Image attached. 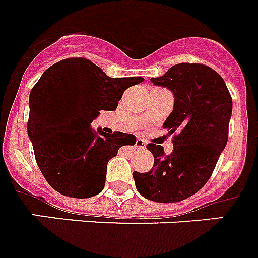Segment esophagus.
I'll return each mask as SVG.
<instances>
[{"label":"esophagus","instance_id":"esophagus-1","mask_svg":"<svg viewBox=\"0 0 258 258\" xmlns=\"http://www.w3.org/2000/svg\"><path fill=\"white\" fill-rule=\"evenodd\" d=\"M136 148H137V149H141V150L145 149V148H146L145 141H144V140H141V139L136 140Z\"/></svg>","mask_w":258,"mask_h":258}]
</instances>
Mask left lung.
I'll return each mask as SVG.
<instances>
[{
	"label": "left lung",
	"mask_w": 258,
	"mask_h": 258,
	"mask_svg": "<svg viewBox=\"0 0 258 258\" xmlns=\"http://www.w3.org/2000/svg\"><path fill=\"white\" fill-rule=\"evenodd\" d=\"M154 85L173 93V112L164 127L173 139V152L149 144L154 157L152 170L133 172L140 195L157 203H177L207 184L228 142L232 97L225 81L212 68L201 63H177Z\"/></svg>",
	"instance_id": "1"
}]
</instances>
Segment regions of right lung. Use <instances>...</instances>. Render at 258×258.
<instances>
[{
  "instance_id": "obj_1",
  "label": "right lung",
  "mask_w": 258,
  "mask_h": 258,
  "mask_svg": "<svg viewBox=\"0 0 258 258\" xmlns=\"http://www.w3.org/2000/svg\"><path fill=\"white\" fill-rule=\"evenodd\" d=\"M142 77L113 78L85 58H68L42 73L29 96L28 136L36 161L54 190L76 199L98 195L106 166L136 137L98 135L90 126L101 110H114L123 92Z\"/></svg>"
}]
</instances>
